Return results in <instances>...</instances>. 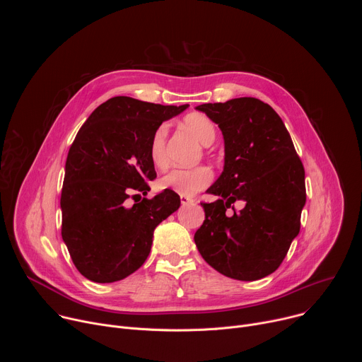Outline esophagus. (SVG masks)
Segmentation results:
<instances>
[{"instance_id": "34e87169", "label": "esophagus", "mask_w": 362, "mask_h": 362, "mask_svg": "<svg viewBox=\"0 0 362 362\" xmlns=\"http://www.w3.org/2000/svg\"><path fill=\"white\" fill-rule=\"evenodd\" d=\"M180 202H182V204H183V206H186V204H192V203H194V199H193V197H190V196H180Z\"/></svg>"}]
</instances>
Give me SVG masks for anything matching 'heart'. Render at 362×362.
<instances>
[{
  "mask_svg": "<svg viewBox=\"0 0 362 362\" xmlns=\"http://www.w3.org/2000/svg\"><path fill=\"white\" fill-rule=\"evenodd\" d=\"M183 124L190 130L196 139L204 144L211 146L216 140V126L215 123L203 115L194 113L185 117ZM168 124H160L154 130L150 144H148V156L156 169H166L169 165L168 158ZM214 179V173L209 168L197 166L193 169H175L165 175L159 185L162 189L173 190L180 196H193L197 192L208 187Z\"/></svg>",
  "mask_w": 362,
  "mask_h": 362,
  "instance_id": "obj_1",
  "label": "heart"
}]
</instances>
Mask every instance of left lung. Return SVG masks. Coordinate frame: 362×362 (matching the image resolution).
<instances>
[{
	"label": "left lung",
	"mask_w": 362,
	"mask_h": 362,
	"mask_svg": "<svg viewBox=\"0 0 362 362\" xmlns=\"http://www.w3.org/2000/svg\"><path fill=\"white\" fill-rule=\"evenodd\" d=\"M206 113L222 130L225 166L200 203L203 225L194 243L203 259L225 276L256 281L275 272L300 229L305 170L278 113L253 97L208 103ZM243 199L236 213L231 204ZM233 208V212L227 209Z\"/></svg>",
	"instance_id": "1"
}]
</instances>
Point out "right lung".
Instances as JSON below:
<instances>
[{
    "label": "right lung",
    "instance_id": "add662e5",
    "mask_svg": "<svg viewBox=\"0 0 362 362\" xmlns=\"http://www.w3.org/2000/svg\"><path fill=\"white\" fill-rule=\"evenodd\" d=\"M186 109L119 95L100 105L78 130L60 206L62 236L84 278L110 284L132 275L147 259L154 229L179 209L173 190L153 199L134 192L147 194V180L156 177L148 156L154 130Z\"/></svg>",
    "mask_w": 362,
    "mask_h": 362
}]
</instances>
